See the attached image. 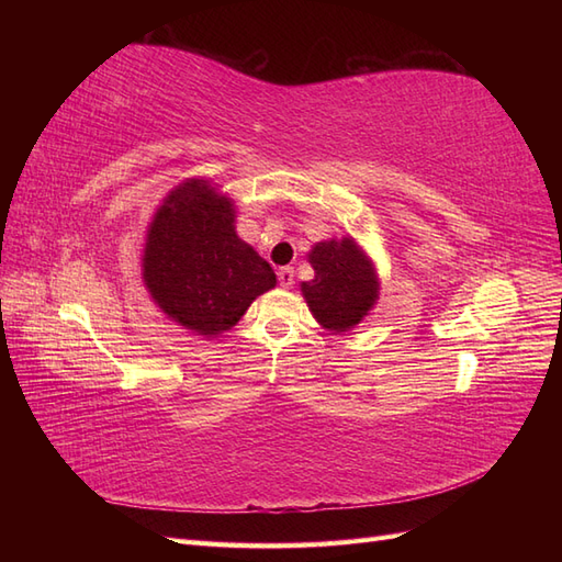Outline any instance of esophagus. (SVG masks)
I'll list each match as a JSON object with an SVG mask.
<instances>
[{
  "mask_svg": "<svg viewBox=\"0 0 562 562\" xmlns=\"http://www.w3.org/2000/svg\"><path fill=\"white\" fill-rule=\"evenodd\" d=\"M279 283L283 288H291L295 283V269L293 267H281L279 269Z\"/></svg>",
  "mask_w": 562,
  "mask_h": 562,
  "instance_id": "1",
  "label": "esophagus"
}]
</instances>
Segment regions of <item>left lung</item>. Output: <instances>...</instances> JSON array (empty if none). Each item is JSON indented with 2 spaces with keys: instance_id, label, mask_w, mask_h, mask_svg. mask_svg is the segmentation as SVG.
Here are the masks:
<instances>
[{
  "instance_id": "1",
  "label": "left lung",
  "mask_w": 562,
  "mask_h": 562,
  "mask_svg": "<svg viewBox=\"0 0 562 562\" xmlns=\"http://www.w3.org/2000/svg\"><path fill=\"white\" fill-rule=\"evenodd\" d=\"M314 279L300 291L314 318L326 330L347 333L368 316L380 297V281L372 260L351 236L318 241L310 250Z\"/></svg>"
}]
</instances>
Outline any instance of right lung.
Instances as JSON below:
<instances>
[{"label": "right lung", "instance_id": "right-lung-1", "mask_svg": "<svg viewBox=\"0 0 562 562\" xmlns=\"http://www.w3.org/2000/svg\"><path fill=\"white\" fill-rule=\"evenodd\" d=\"M234 201L190 178L166 194L147 227L143 281L178 326L217 337L277 285L274 269L234 232Z\"/></svg>", "mask_w": 562, "mask_h": 562}]
</instances>
